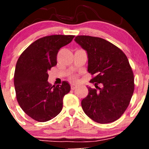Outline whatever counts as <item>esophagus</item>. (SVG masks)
<instances>
[{
  "label": "esophagus",
  "instance_id": "esophagus-1",
  "mask_svg": "<svg viewBox=\"0 0 149 149\" xmlns=\"http://www.w3.org/2000/svg\"><path fill=\"white\" fill-rule=\"evenodd\" d=\"M71 90H74L75 88H76V86H75V85H71Z\"/></svg>",
  "mask_w": 149,
  "mask_h": 149
}]
</instances>
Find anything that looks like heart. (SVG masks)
Instances as JSON below:
<instances>
[{
	"label": "heart",
	"instance_id": "heart-1",
	"mask_svg": "<svg viewBox=\"0 0 149 149\" xmlns=\"http://www.w3.org/2000/svg\"><path fill=\"white\" fill-rule=\"evenodd\" d=\"M72 79H73V80H76V77H75V76H73V78H72Z\"/></svg>",
	"mask_w": 149,
	"mask_h": 149
}]
</instances>
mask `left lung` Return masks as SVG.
<instances>
[{
  "label": "left lung",
  "mask_w": 149,
  "mask_h": 149,
  "mask_svg": "<svg viewBox=\"0 0 149 149\" xmlns=\"http://www.w3.org/2000/svg\"><path fill=\"white\" fill-rule=\"evenodd\" d=\"M75 41L87 51L88 71L94 76L90 83L97 88L88 87V96L81 102L83 110L98 123L114 122L125 111L134 92V74L127 56L101 38L78 36Z\"/></svg>",
  "instance_id": "obj_1"
}]
</instances>
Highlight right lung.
<instances>
[{"label":"right lung","mask_w":149,"mask_h":149,"mask_svg":"<svg viewBox=\"0 0 149 149\" xmlns=\"http://www.w3.org/2000/svg\"><path fill=\"white\" fill-rule=\"evenodd\" d=\"M74 36L52 35L38 39L19 57L15 67L14 85L17 100L29 117L46 122L57 116L63 107V98L71 86L66 81L52 86L47 72L57 65L61 47L72 41Z\"/></svg>","instance_id":"obj_1"}]
</instances>
